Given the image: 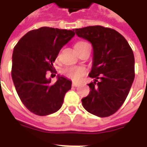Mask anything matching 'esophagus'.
I'll return each instance as SVG.
<instances>
[{
	"label": "esophagus",
	"mask_w": 147,
	"mask_h": 147,
	"mask_svg": "<svg viewBox=\"0 0 147 147\" xmlns=\"http://www.w3.org/2000/svg\"><path fill=\"white\" fill-rule=\"evenodd\" d=\"M78 85H79V83H78V82H72V86H73V87H78Z\"/></svg>",
	"instance_id": "34e87169"
}]
</instances>
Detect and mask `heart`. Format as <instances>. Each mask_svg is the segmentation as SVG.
<instances>
[{"mask_svg": "<svg viewBox=\"0 0 147 147\" xmlns=\"http://www.w3.org/2000/svg\"><path fill=\"white\" fill-rule=\"evenodd\" d=\"M86 43L87 42H78L74 47L75 48H77ZM86 72H87L86 69L82 66H71L64 69L62 70V74L69 79H72L74 81H79L86 74Z\"/></svg>", "mask_w": 147, "mask_h": 147, "instance_id": "b5f03b06", "label": "heart"}]
</instances>
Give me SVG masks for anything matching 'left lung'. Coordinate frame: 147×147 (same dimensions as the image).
Here are the masks:
<instances>
[{"mask_svg":"<svg viewBox=\"0 0 147 147\" xmlns=\"http://www.w3.org/2000/svg\"><path fill=\"white\" fill-rule=\"evenodd\" d=\"M78 37L92 43L93 63L89 77L94 82L82 106L98 117L115 114L125 101L134 77V55L127 40L119 32L103 26L76 28Z\"/></svg>","mask_w":147,"mask_h":147,"instance_id":"obj_1","label":"left lung"}]
</instances>
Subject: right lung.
Wrapping results in <instances>:
<instances>
[{"label": "right lung", "mask_w": 147, "mask_h": 147, "mask_svg": "<svg viewBox=\"0 0 147 147\" xmlns=\"http://www.w3.org/2000/svg\"><path fill=\"white\" fill-rule=\"evenodd\" d=\"M74 35V30L42 27L27 32L14 47L11 76L21 101L32 113L48 115L62 106L72 82L58 76L51 84L47 74L56 72L53 63L60 49Z\"/></svg>", "instance_id": "1"}]
</instances>
